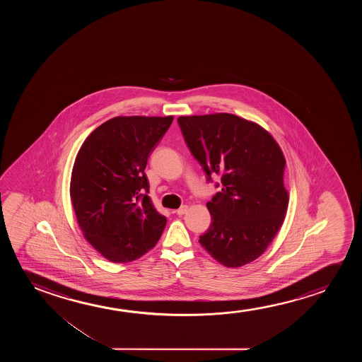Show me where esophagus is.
<instances>
[{
    "label": "esophagus",
    "mask_w": 362,
    "mask_h": 362,
    "mask_svg": "<svg viewBox=\"0 0 362 362\" xmlns=\"http://www.w3.org/2000/svg\"><path fill=\"white\" fill-rule=\"evenodd\" d=\"M187 211H188V206H187V205H183V206H180L178 210H175V214L179 215V216H182V215H184Z\"/></svg>",
    "instance_id": "obj_1"
}]
</instances>
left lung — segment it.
<instances>
[{
    "label": "left lung",
    "mask_w": 362,
    "mask_h": 362,
    "mask_svg": "<svg viewBox=\"0 0 362 362\" xmlns=\"http://www.w3.org/2000/svg\"><path fill=\"white\" fill-rule=\"evenodd\" d=\"M178 124L208 182L213 174L221 178L220 192L206 204L213 221L199 243L226 267L252 262L287 213L282 149L259 124L236 115L180 116Z\"/></svg>",
    "instance_id": "8db88e82"
}]
</instances>
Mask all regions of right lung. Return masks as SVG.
Masks as SVG:
<instances>
[{
    "mask_svg": "<svg viewBox=\"0 0 362 362\" xmlns=\"http://www.w3.org/2000/svg\"><path fill=\"white\" fill-rule=\"evenodd\" d=\"M173 116H117L94 129L75 158L70 199L85 238L111 262H131L158 243L167 218L149 198L147 160Z\"/></svg>",
    "mask_w": 362,
    "mask_h": 362,
    "instance_id": "right-lung-1",
    "label": "right lung"
}]
</instances>
